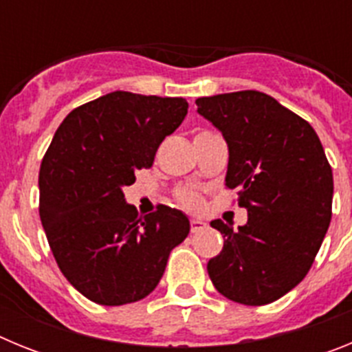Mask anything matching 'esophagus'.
I'll use <instances>...</instances> for the list:
<instances>
[{
    "label": "esophagus",
    "mask_w": 352,
    "mask_h": 352,
    "mask_svg": "<svg viewBox=\"0 0 352 352\" xmlns=\"http://www.w3.org/2000/svg\"><path fill=\"white\" fill-rule=\"evenodd\" d=\"M190 227H192V232H199L201 229L206 227V222L201 219H190Z\"/></svg>",
    "instance_id": "esophagus-1"
}]
</instances>
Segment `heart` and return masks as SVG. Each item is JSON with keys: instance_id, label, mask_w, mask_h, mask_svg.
Here are the masks:
<instances>
[{"instance_id": "1", "label": "heart", "mask_w": 352, "mask_h": 352, "mask_svg": "<svg viewBox=\"0 0 352 352\" xmlns=\"http://www.w3.org/2000/svg\"><path fill=\"white\" fill-rule=\"evenodd\" d=\"M182 201L186 204V206H192V208L197 206V204H199V197H197V195H195L194 192H188V190L183 192V194H182Z\"/></svg>"}]
</instances>
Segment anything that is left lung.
<instances>
[{"mask_svg":"<svg viewBox=\"0 0 352 352\" xmlns=\"http://www.w3.org/2000/svg\"><path fill=\"white\" fill-rule=\"evenodd\" d=\"M227 142L226 186L239 188L245 226L211 220L223 248L210 259L214 289L241 305H266L309 273L331 220L333 174L310 123L261 91L195 100Z\"/></svg>","mask_w":352,"mask_h":352,"instance_id":"8db88e82","label":"left lung"}]
</instances>
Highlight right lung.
<instances>
[{
  "mask_svg": "<svg viewBox=\"0 0 352 352\" xmlns=\"http://www.w3.org/2000/svg\"><path fill=\"white\" fill-rule=\"evenodd\" d=\"M186 113L179 96L113 91L56 130L40 166V220L61 273L88 300L118 307L146 298L188 236L183 211L158 206L139 217L123 194Z\"/></svg>",
  "mask_w": 352,
  "mask_h": 352,
  "instance_id": "1",
  "label": "right lung"
}]
</instances>
